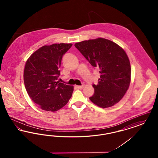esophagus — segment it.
<instances>
[{"label": "esophagus", "instance_id": "esophagus-1", "mask_svg": "<svg viewBox=\"0 0 158 158\" xmlns=\"http://www.w3.org/2000/svg\"><path fill=\"white\" fill-rule=\"evenodd\" d=\"M83 87H84V85H81V86L78 85V86H76V88H77L78 89H82V88H83Z\"/></svg>", "mask_w": 158, "mask_h": 158}]
</instances>
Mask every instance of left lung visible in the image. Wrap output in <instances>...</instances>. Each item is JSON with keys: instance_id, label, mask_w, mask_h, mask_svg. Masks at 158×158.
<instances>
[{"instance_id": "8db88e82", "label": "left lung", "mask_w": 158, "mask_h": 158, "mask_svg": "<svg viewBox=\"0 0 158 158\" xmlns=\"http://www.w3.org/2000/svg\"><path fill=\"white\" fill-rule=\"evenodd\" d=\"M76 48L92 66L99 69L97 85L90 101L101 108L118 103L130 83L131 67L124 50L116 43L102 38L77 43Z\"/></svg>"}]
</instances>
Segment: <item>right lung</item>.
Here are the masks:
<instances>
[{
	"label": "right lung",
	"mask_w": 158,
	"mask_h": 158,
	"mask_svg": "<svg viewBox=\"0 0 158 158\" xmlns=\"http://www.w3.org/2000/svg\"><path fill=\"white\" fill-rule=\"evenodd\" d=\"M72 44H54L38 49L27 61L23 81L31 99L43 110L56 111L71 98L73 86L57 81L63 55Z\"/></svg>",
	"instance_id": "right-lung-1"
}]
</instances>
